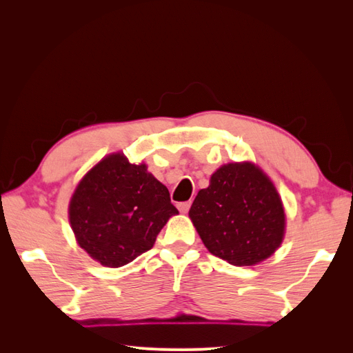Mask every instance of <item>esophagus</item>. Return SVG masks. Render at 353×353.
Wrapping results in <instances>:
<instances>
[{
  "label": "esophagus",
  "mask_w": 353,
  "mask_h": 353,
  "mask_svg": "<svg viewBox=\"0 0 353 353\" xmlns=\"http://www.w3.org/2000/svg\"><path fill=\"white\" fill-rule=\"evenodd\" d=\"M190 206H191V201L178 203V209H179V212H183V213H187L190 210Z\"/></svg>",
  "instance_id": "1"
}]
</instances>
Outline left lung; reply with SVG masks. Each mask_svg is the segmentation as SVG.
Masks as SVG:
<instances>
[{"label":"left lung","instance_id":"obj_1","mask_svg":"<svg viewBox=\"0 0 353 353\" xmlns=\"http://www.w3.org/2000/svg\"><path fill=\"white\" fill-rule=\"evenodd\" d=\"M188 215L208 250L236 266L270 258L284 237L281 199L270 178L249 162L221 166Z\"/></svg>","mask_w":353,"mask_h":353}]
</instances>
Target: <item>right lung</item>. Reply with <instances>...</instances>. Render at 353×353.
<instances>
[{"label":"right lung","mask_w":353,"mask_h":353,"mask_svg":"<svg viewBox=\"0 0 353 353\" xmlns=\"http://www.w3.org/2000/svg\"><path fill=\"white\" fill-rule=\"evenodd\" d=\"M168 188L117 153L82 178L69 206L78 244L92 259L119 268L153 248L168 219L176 215Z\"/></svg>","instance_id":"right-lung-1"}]
</instances>
